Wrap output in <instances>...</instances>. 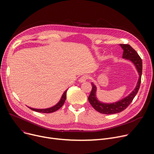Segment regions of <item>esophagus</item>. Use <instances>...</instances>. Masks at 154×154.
Returning <instances> with one entry per match:
<instances>
[{
    "instance_id": "obj_1",
    "label": "esophagus",
    "mask_w": 154,
    "mask_h": 154,
    "mask_svg": "<svg viewBox=\"0 0 154 154\" xmlns=\"http://www.w3.org/2000/svg\"><path fill=\"white\" fill-rule=\"evenodd\" d=\"M88 77L87 75H82L81 77H80V78L79 79V82H80V83L84 82L85 81H86V80L88 79Z\"/></svg>"
}]
</instances>
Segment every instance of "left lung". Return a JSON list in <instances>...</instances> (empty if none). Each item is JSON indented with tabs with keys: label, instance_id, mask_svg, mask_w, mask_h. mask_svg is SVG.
<instances>
[{
	"label": "left lung",
	"instance_id": "obj_1",
	"mask_svg": "<svg viewBox=\"0 0 154 154\" xmlns=\"http://www.w3.org/2000/svg\"><path fill=\"white\" fill-rule=\"evenodd\" d=\"M120 47L124 50L123 56L124 59L131 60L134 63L136 69L138 71L139 78L138 80V82L137 84V86L134 91H132L126 97L120 100L117 102L112 103H105L99 102L95 96L97 88L95 85L93 83L92 84V91L88 96V102H90L93 108L97 112L103 114H114L117 113L125 110L131 103L132 102L135 96L138 92L140 82H141V76L142 72V62L140 57L137 54V52L134 49V48L128 44H120Z\"/></svg>",
	"mask_w": 154,
	"mask_h": 154
}]
</instances>
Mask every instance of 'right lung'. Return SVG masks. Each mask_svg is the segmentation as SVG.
I'll list each match as a JSON object with an SVG mask.
<instances>
[{
    "instance_id": "right-lung-1",
    "label": "right lung",
    "mask_w": 154,
    "mask_h": 154,
    "mask_svg": "<svg viewBox=\"0 0 154 154\" xmlns=\"http://www.w3.org/2000/svg\"><path fill=\"white\" fill-rule=\"evenodd\" d=\"M67 90H66V91L64 92V93L63 94L60 100L58 102V103H57L55 106H54V107H52L51 108H48V109H34V108H31V107H29L30 109L37 112H41V113H52V112H54L55 111L59 110L62 106L63 105L65 101H66V94H67Z\"/></svg>"
}]
</instances>
